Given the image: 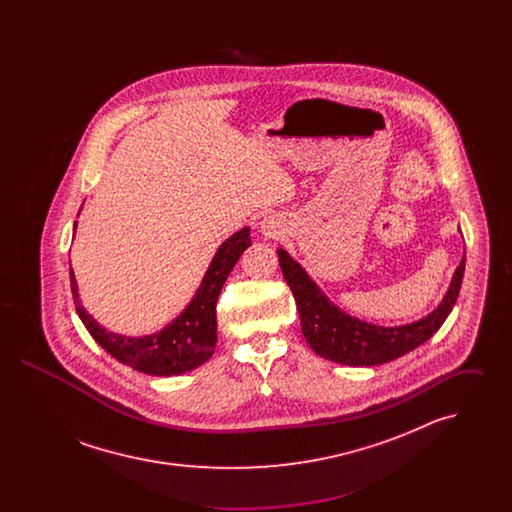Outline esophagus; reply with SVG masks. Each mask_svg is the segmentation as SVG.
Wrapping results in <instances>:
<instances>
[{
    "mask_svg": "<svg viewBox=\"0 0 512 512\" xmlns=\"http://www.w3.org/2000/svg\"><path fill=\"white\" fill-rule=\"evenodd\" d=\"M263 232H265V236H274V234H276V230H274L272 226H265Z\"/></svg>",
    "mask_w": 512,
    "mask_h": 512,
    "instance_id": "obj_1",
    "label": "esophagus"
}]
</instances>
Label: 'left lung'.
<instances>
[{
    "instance_id": "obj_1",
    "label": "left lung",
    "mask_w": 512,
    "mask_h": 512,
    "mask_svg": "<svg viewBox=\"0 0 512 512\" xmlns=\"http://www.w3.org/2000/svg\"><path fill=\"white\" fill-rule=\"evenodd\" d=\"M278 261L284 280L292 290L301 318V332L309 347L332 363L349 366L384 365L430 340L453 311L461 292L466 263L463 257L451 278L449 290L430 315L401 326H378L341 311L282 247L278 249Z\"/></svg>"
}]
</instances>
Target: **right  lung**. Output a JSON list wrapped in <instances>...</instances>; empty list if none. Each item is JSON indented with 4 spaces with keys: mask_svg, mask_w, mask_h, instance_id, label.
Wrapping results in <instances>:
<instances>
[{
    "mask_svg": "<svg viewBox=\"0 0 512 512\" xmlns=\"http://www.w3.org/2000/svg\"><path fill=\"white\" fill-rule=\"evenodd\" d=\"M76 230V222H74ZM251 245L249 226H244L224 240L207 268L188 307L155 334L122 336L98 324L78 299V284L73 267H69L74 307L90 336L122 365L151 376H178L207 363L217 347V301L220 290L238 263L240 255Z\"/></svg>",
    "mask_w": 512,
    "mask_h": 512,
    "instance_id": "add662e5",
    "label": "right lung"
}]
</instances>
